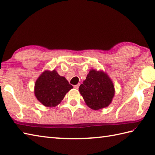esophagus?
Listing matches in <instances>:
<instances>
[{
  "label": "esophagus",
  "instance_id": "obj_1",
  "mask_svg": "<svg viewBox=\"0 0 155 155\" xmlns=\"http://www.w3.org/2000/svg\"><path fill=\"white\" fill-rule=\"evenodd\" d=\"M79 85H80V84H76V85H74V88L75 89H78V87H79Z\"/></svg>",
  "mask_w": 155,
  "mask_h": 155
}]
</instances>
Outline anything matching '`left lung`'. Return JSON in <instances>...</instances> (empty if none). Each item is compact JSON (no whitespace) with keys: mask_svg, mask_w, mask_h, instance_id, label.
I'll return each instance as SVG.
<instances>
[{"mask_svg":"<svg viewBox=\"0 0 155 155\" xmlns=\"http://www.w3.org/2000/svg\"><path fill=\"white\" fill-rule=\"evenodd\" d=\"M78 89L86 104L95 110L107 107L115 93L114 86L109 76L103 71L95 69L89 71Z\"/></svg>","mask_w":155,"mask_h":155,"instance_id":"obj_1","label":"left lung"}]
</instances>
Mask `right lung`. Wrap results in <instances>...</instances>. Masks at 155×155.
Returning <instances> with one entry per match:
<instances>
[{
  "label": "right lung",
  "mask_w": 155,
  "mask_h": 155,
  "mask_svg": "<svg viewBox=\"0 0 155 155\" xmlns=\"http://www.w3.org/2000/svg\"><path fill=\"white\" fill-rule=\"evenodd\" d=\"M73 88L66 78L56 70H45L35 82L34 93L37 99L47 107L57 106L68 92Z\"/></svg>",
  "instance_id": "1"
}]
</instances>
